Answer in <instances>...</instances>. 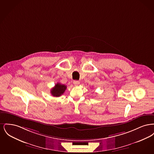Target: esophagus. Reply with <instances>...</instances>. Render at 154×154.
<instances>
[{
	"label": "esophagus",
	"instance_id": "esophagus-1",
	"mask_svg": "<svg viewBox=\"0 0 154 154\" xmlns=\"http://www.w3.org/2000/svg\"><path fill=\"white\" fill-rule=\"evenodd\" d=\"M73 84H74V85H75V86H77V85H79V84H80V82L79 81H73Z\"/></svg>",
	"mask_w": 154,
	"mask_h": 154
}]
</instances>
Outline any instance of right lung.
<instances>
[{
    "mask_svg": "<svg viewBox=\"0 0 154 154\" xmlns=\"http://www.w3.org/2000/svg\"><path fill=\"white\" fill-rule=\"evenodd\" d=\"M66 87L65 85L61 84L60 83H57L55 84V87L52 88L51 90V94L52 96L55 97H59L62 95L66 89Z\"/></svg>",
    "mask_w": 154,
    "mask_h": 154,
    "instance_id": "1",
    "label": "right lung"
}]
</instances>
